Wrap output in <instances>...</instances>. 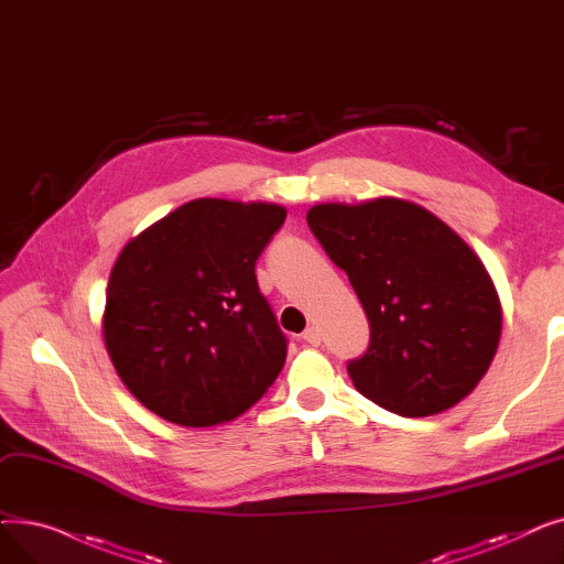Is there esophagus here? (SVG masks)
Returning <instances> with one entry per match:
<instances>
[{"label": "esophagus", "instance_id": "34e87169", "mask_svg": "<svg viewBox=\"0 0 564 564\" xmlns=\"http://www.w3.org/2000/svg\"><path fill=\"white\" fill-rule=\"evenodd\" d=\"M302 338L306 340V343H311V345H319V340H322V334H319V329L317 327H306V332L302 334Z\"/></svg>", "mask_w": 564, "mask_h": 564}]
</instances>
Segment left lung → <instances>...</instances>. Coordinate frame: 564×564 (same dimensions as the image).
<instances>
[{"instance_id": "1", "label": "left lung", "mask_w": 564, "mask_h": 564, "mask_svg": "<svg viewBox=\"0 0 564 564\" xmlns=\"http://www.w3.org/2000/svg\"><path fill=\"white\" fill-rule=\"evenodd\" d=\"M306 221L345 270L370 322V347L347 372L398 416L462 402L489 370L502 306L487 267L423 205L395 196L317 203Z\"/></svg>"}]
</instances>
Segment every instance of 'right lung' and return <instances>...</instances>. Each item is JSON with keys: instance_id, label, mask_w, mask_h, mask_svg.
<instances>
[{"instance_id": "right-lung-1", "label": "right lung", "mask_w": 564, "mask_h": 564, "mask_svg": "<svg viewBox=\"0 0 564 564\" xmlns=\"http://www.w3.org/2000/svg\"><path fill=\"white\" fill-rule=\"evenodd\" d=\"M276 203L196 198L118 253L102 338L126 389L183 427L235 421L285 364L256 260L285 221Z\"/></svg>"}]
</instances>
